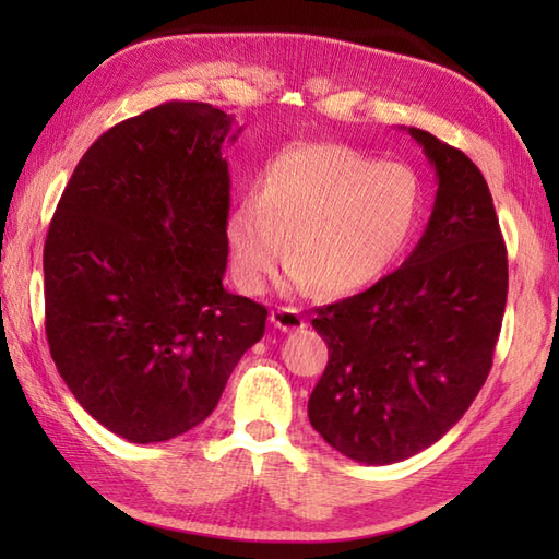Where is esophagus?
<instances>
[{"label": "esophagus", "instance_id": "1", "mask_svg": "<svg viewBox=\"0 0 559 559\" xmlns=\"http://www.w3.org/2000/svg\"><path fill=\"white\" fill-rule=\"evenodd\" d=\"M271 322L281 331H295L305 326V317L293 307H278V310L271 312Z\"/></svg>", "mask_w": 559, "mask_h": 559}]
</instances>
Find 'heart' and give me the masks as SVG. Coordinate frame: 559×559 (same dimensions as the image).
Listing matches in <instances>:
<instances>
[{
  "instance_id": "1",
  "label": "heart",
  "mask_w": 559,
  "mask_h": 559,
  "mask_svg": "<svg viewBox=\"0 0 559 559\" xmlns=\"http://www.w3.org/2000/svg\"><path fill=\"white\" fill-rule=\"evenodd\" d=\"M423 218L425 185L411 165L312 144L266 163L254 199L228 213L225 237L247 290H264L288 252L295 286L348 295L386 276Z\"/></svg>"
}]
</instances>
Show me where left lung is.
<instances>
[{
    "instance_id": "1",
    "label": "left lung",
    "mask_w": 559,
    "mask_h": 559,
    "mask_svg": "<svg viewBox=\"0 0 559 559\" xmlns=\"http://www.w3.org/2000/svg\"><path fill=\"white\" fill-rule=\"evenodd\" d=\"M437 173L430 223L403 264L317 307L329 362L307 403L314 430L353 461L386 466L432 447L490 374L507 305V247L466 153L411 127Z\"/></svg>"
}]
</instances>
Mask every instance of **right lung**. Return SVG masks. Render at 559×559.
Returning <instances> with one entry per match:
<instances>
[{
    "instance_id": "add662e5",
    "label": "right lung",
    "mask_w": 559,
    "mask_h": 559,
    "mask_svg": "<svg viewBox=\"0 0 559 559\" xmlns=\"http://www.w3.org/2000/svg\"><path fill=\"white\" fill-rule=\"evenodd\" d=\"M230 127L194 100L115 124L83 153L47 230L50 355L86 413L129 442L204 423L264 336L266 307L223 288Z\"/></svg>"
}]
</instances>
